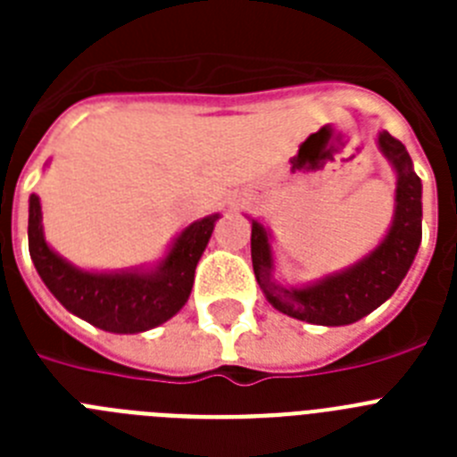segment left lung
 <instances>
[{
    "label": "left lung",
    "instance_id": "obj_1",
    "mask_svg": "<svg viewBox=\"0 0 457 457\" xmlns=\"http://www.w3.org/2000/svg\"><path fill=\"white\" fill-rule=\"evenodd\" d=\"M375 141L395 173L394 217L378 245L353 265L306 284H286L277 277L270 226L249 217L252 263L258 286L274 309L295 320L322 327L353 325L385 304L414 263L421 245V179L401 141L386 130H379Z\"/></svg>",
    "mask_w": 457,
    "mask_h": 457
}]
</instances>
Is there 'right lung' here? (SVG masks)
Here are the masks:
<instances>
[{"label": "right lung", "mask_w": 457, "mask_h": 457, "mask_svg": "<svg viewBox=\"0 0 457 457\" xmlns=\"http://www.w3.org/2000/svg\"><path fill=\"white\" fill-rule=\"evenodd\" d=\"M220 212L187 224L155 263L123 270H84L50 247L38 194L29 196V253L43 284L72 316L112 334H139L164 325L189 300L194 270Z\"/></svg>", "instance_id": "add662e5"}]
</instances>
